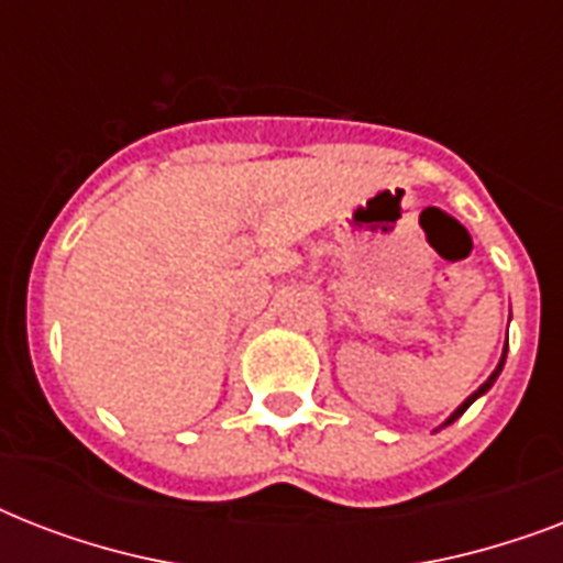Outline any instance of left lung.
Segmentation results:
<instances>
[{
    "label": "left lung",
    "instance_id": "obj_1",
    "mask_svg": "<svg viewBox=\"0 0 563 563\" xmlns=\"http://www.w3.org/2000/svg\"><path fill=\"white\" fill-rule=\"evenodd\" d=\"M506 353H508V339H506V347H503V360H499V365H497V368H494V374H490V376H488V379H485V383H482V385H479V388H476V391H473V394H471V397H467V400H464V402H462V406H459V409H455V411H453V415H450V418H446V420H444V423H441V427H450V423H453V420H455V418H462L464 411L471 409V402H473V400H479L482 394L488 391L490 385L497 383V376H499V371H503V365H506Z\"/></svg>",
    "mask_w": 563,
    "mask_h": 563
}]
</instances>
